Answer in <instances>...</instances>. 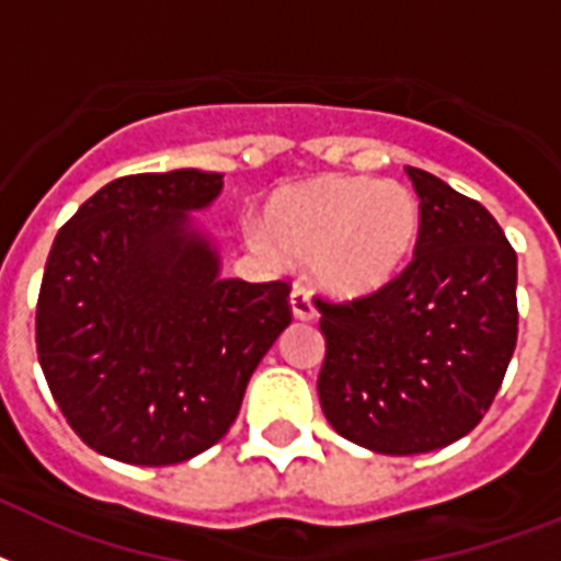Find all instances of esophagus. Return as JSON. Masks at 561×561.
<instances>
[{
  "label": "esophagus",
  "instance_id": "1",
  "mask_svg": "<svg viewBox=\"0 0 561 561\" xmlns=\"http://www.w3.org/2000/svg\"><path fill=\"white\" fill-rule=\"evenodd\" d=\"M290 308H294L296 320H313L317 317V305H313L311 294L305 288H294L290 290Z\"/></svg>",
  "mask_w": 561,
  "mask_h": 561
}]
</instances>
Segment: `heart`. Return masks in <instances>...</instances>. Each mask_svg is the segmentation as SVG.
Instances as JSON below:
<instances>
[{
	"label": "heart",
	"instance_id": "b5f03b06",
	"mask_svg": "<svg viewBox=\"0 0 561 561\" xmlns=\"http://www.w3.org/2000/svg\"><path fill=\"white\" fill-rule=\"evenodd\" d=\"M265 230L253 227L256 248L313 262L322 288L363 296L386 288L412 259L421 236V204L409 186L371 175H322L288 186L265 207Z\"/></svg>",
	"mask_w": 561,
	"mask_h": 561
}]
</instances>
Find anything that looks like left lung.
Masks as SVG:
<instances>
[{"instance_id":"1","label":"left lung","mask_w":561,"mask_h":561,"mask_svg":"<svg viewBox=\"0 0 561 561\" xmlns=\"http://www.w3.org/2000/svg\"><path fill=\"white\" fill-rule=\"evenodd\" d=\"M407 175L421 198L412 262L375 294L317 296L322 412L380 455L432 453L476 430L518 336L516 250L499 221L440 178Z\"/></svg>"}]
</instances>
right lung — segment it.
I'll list each match as a JSON object with an SVG mask.
<instances>
[{"label":"right lung","instance_id":"1","mask_svg":"<svg viewBox=\"0 0 561 561\" xmlns=\"http://www.w3.org/2000/svg\"><path fill=\"white\" fill-rule=\"evenodd\" d=\"M218 172L115 178L59 227L36 299V354L59 412L94 453L138 467L225 438L250 375L290 325V285L218 276L190 209Z\"/></svg>","mask_w":561,"mask_h":561}]
</instances>
